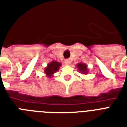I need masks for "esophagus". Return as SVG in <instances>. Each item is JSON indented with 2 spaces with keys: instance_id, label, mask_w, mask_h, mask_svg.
Masks as SVG:
<instances>
[{
  "instance_id": "34e87169",
  "label": "esophagus",
  "mask_w": 127,
  "mask_h": 127,
  "mask_svg": "<svg viewBox=\"0 0 127 127\" xmlns=\"http://www.w3.org/2000/svg\"><path fill=\"white\" fill-rule=\"evenodd\" d=\"M64 64H65L66 65H69L70 64V61L69 60H66L65 61H64Z\"/></svg>"
}]
</instances>
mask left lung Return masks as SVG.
<instances>
[{
  "label": "left lung",
  "instance_id": "8db88e82",
  "mask_svg": "<svg viewBox=\"0 0 127 127\" xmlns=\"http://www.w3.org/2000/svg\"><path fill=\"white\" fill-rule=\"evenodd\" d=\"M76 67H77L80 73L82 74H88L89 69L88 68V65L86 64L80 63H78L76 64Z\"/></svg>",
  "mask_w": 127,
  "mask_h": 127
}]
</instances>
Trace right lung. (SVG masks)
I'll return each mask as SVG.
<instances>
[{"label": "right lung", "instance_id": "1", "mask_svg": "<svg viewBox=\"0 0 127 127\" xmlns=\"http://www.w3.org/2000/svg\"><path fill=\"white\" fill-rule=\"evenodd\" d=\"M61 63L55 61L50 62L47 66L44 68V72L47 75V77L49 78L53 77V74L59 70L60 66H61Z\"/></svg>", "mask_w": 127, "mask_h": 127}]
</instances>
